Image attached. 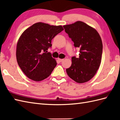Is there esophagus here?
Wrapping results in <instances>:
<instances>
[{
  "instance_id": "1",
  "label": "esophagus",
  "mask_w": 120,
  "mask_h": 120,
  "mask_svg": "<svg viewBox=\"0 0 120 120\" xmlns=\"http://www.w3.org/2000/svg\"><path fill=\"white\" fill-rule=\"evenodd\" d=\"M58 60L60 62H62L63 60H64V59H60V58H58Z\"/></svg>"
}]
</instances>
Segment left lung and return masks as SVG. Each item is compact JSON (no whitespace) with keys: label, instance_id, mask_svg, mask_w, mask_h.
Segmentation results:
<instances>
[{"label":"left lung","instance_id":"obj_1","mask_svg":"<svg viewBox=\"0 0 120 120\" xmlns=\"http://www.w3.org/2000/svg\"><path fill=\"white\" fill-rule=\"evenodd\" d=\"M65 31L79 47V57L72 58V65L66 69L68 76L77 83L89 81L100 66L103 52L101 38L96 30L82 22L64 25Z\"/></svg>","mask_w":120,"mask_h":120}]
</instances>
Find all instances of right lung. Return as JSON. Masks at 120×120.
Listing matches in <instances>:
<instances>
[{
  "label": "right lung",
  "mask_w": 120,
  "mask_h": 120,
  "mask_svg": "<svg viewBox=\"0 0 120 120\" xmlns=\"http://www.w3.org/2000/svg\"><path fill=\"white\" fill-rule=\"evenodd\" d=\"M63 30L62 26H53L39 22L23 32L16 45L17 63L30 79L40 81L49 76L57 62L47 52L52 40Z\"/></svg>",
  "instance_id": "obj_1"
}]
</instances>
